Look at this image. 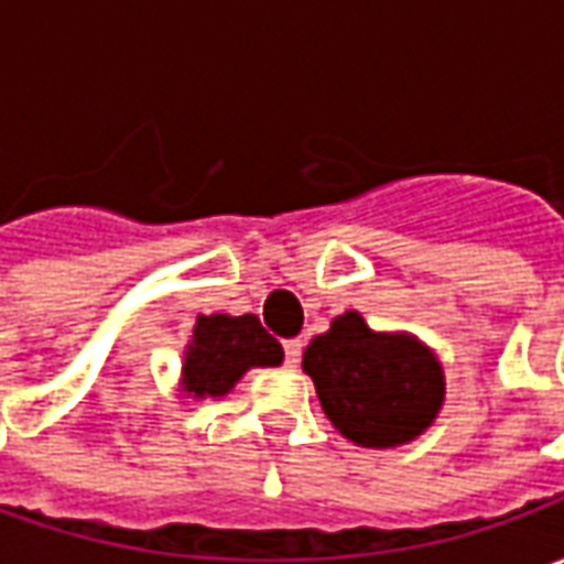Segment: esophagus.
Here are the masks:
<instances>
[{
    "instance_id": "34e87169",
    "label": "esophagus",
    "mask_w": 564,
    "mask_h": 564,
    "mask_svg": "<svg viewBox=\"0 0 564 564\" xmlns=\"http://www.w3.org/2000/svg\"><path fill=\"white\" fill-rule=\"evenodd\" d=\"M283 354H286V366L295 368L299 366V359H302V341H299V338L283 341Z\"/></svg>"
}]
</instances>
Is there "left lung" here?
I'll list each match as a JSON object with an SVG mask.
<instances>
[{
    "label": "left lung",
    "instance_id": "obj_1",
    "mask_svg": "<svg viewBox=\"0 0 564 564\" xmlns=\"http://www.w3.org/2000/svg\"><path fill=\"white\" fill-rule=\"evenodd\" d=\"M323 414L356 447L411 444L435 423L447 380L437 354L411 332H375L359 311H344L302 356Z\"/></svg>",
    "mask_w": 564,
    "mask_h": 564
}]
</instances>
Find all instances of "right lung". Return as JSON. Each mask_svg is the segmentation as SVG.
<instances>
[{
  "instance_id": "add662e5",
  "label": "right lung",
  "mask_w": 564,
  "mask_h": 564,
  "mask_svg": "<svg viewBox=\"0 0 564 564\" xmlns=\"http://www.w3.org/2000/svg\"><path fill=\"white\" fill-rule=\"evenodd\" d=\"M283 362V347L262 329L257 314H198L181 362V395L193 402L223 399L250 368Z\"/></svg>"
}]
</instances>
